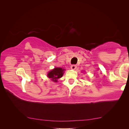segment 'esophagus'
Here are the masks:
<instances>
[{
  "mask_svg": "<svg viewBox=\"0 0 129 129\" xmlns=\"http://www.w3.org/2000/svg\"><path fill=\"white\" fill-rule=\"evenodd\" d=\"M76 68H77V66L76 65H75V64H73V65H72L71 66V68L72 69H73V70H75Z\"/></svg>",
  "mask_w": 129,
  "mask_h": 129,
  "instance_id": "esophagus-1",
  "label": "esophagus"
}]
</instances>
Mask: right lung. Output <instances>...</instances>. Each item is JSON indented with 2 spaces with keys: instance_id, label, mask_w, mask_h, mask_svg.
<instances>
[{
  "instance_id": "add662e5",
  "label": "right lung",
  "mask_w": 129,
  "mask_h": 129,
  "mask_svg": "<svg viewBox=\"0 0 129 129\" xmlns=\"http://www.w3.org/2000/svg\"><path fill=\"white\" fill-rule=\"evenodd\" d=\"M64 71H65L64 69L61 68H55L48 73L47 76L51 79L52 81L56 82L57 80L63 76Z\"/></svg>"
}]
</instances>
